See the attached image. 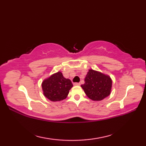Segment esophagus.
Here are the masks:
<instances>
[{
	"mask_svg": "<svg viewBox=\"0 0 146 146\" xmlns=\"http://www.w3.org/2000/svg\"><path fill=\"white\" fill-rule=\"evenodd\" d=\"M73 85L75 86H79V85H80V83H74Z\"/></svg>",
	"mask_w": 146,
	"mask_h": 146,
	"instance_id": "34e87169",
	"label": "esophagus"
}]
</instances>
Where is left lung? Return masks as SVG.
<instances>
[{
  "label": "left lung",
  "instance_id": "8db88e82",
  "mask_svg": "<svg viewBox=\"0 0 146 146\" xmlns=\"http://www.w3.org/2000/svg\"><path fill=\"white\" fill-rule=\"evenodd\" d=\"M112 86L110 77L99 71L89 70L82 85L87 97L94 101H100L110 95Z\"/></svg>",
  "mask_w": 146,
  "mask_h": 146
}]
</instances>
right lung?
<instances>
[{"mask_svg": "<svg viewBox=\"0 0 146 146\" xmlns=\"http://www.w3.org/2000/svg\"><path fill=\"white\" fill-rule=\"evenodd\" d=\"M72 87L71 80L65 78L60 71L54 73L42 83L43 94L52 102L64 100Z\"/></svg>", "mask_w": 146, "mask_h": 146, "instance_id": "1", "label": "right lung"}]
</instances>
